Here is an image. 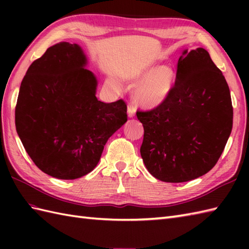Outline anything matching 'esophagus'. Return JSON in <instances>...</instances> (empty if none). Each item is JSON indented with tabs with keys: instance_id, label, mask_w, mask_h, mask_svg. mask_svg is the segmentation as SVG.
Masks as SVG:
<instances>
[{
	"instance_id": "esophagus-1",
	"label": "esophagus",
	"mask_w": 249,
	"mask_h": 249,
	"mask_svg": "<svg viewBox=\"0 0 249 249\" xmlns=\"http://www.w3.org/2000/svg\"><path fill=\"white\" fill-rule=\"evenodd\" d=\"M127 113H128V116L129 118H134L135 116V113H136V108L134 105H129L127 107Z\"/></svg>"
}]
</instances>
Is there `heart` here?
Masks as SVG:
<instances>
[{
  "label": "heart",
  "instance_id": "obj_1",
  "mask_svg": "<svg viewBox=\"0 0 249 249\" xmlns=\"http://www.w3.org/2000/svg\"><path fill=\"white\" fill-rule=\"evenodd\" d=\"M131 83L138 87L136 100L142 107L156 108L166 102L176 82V71L171 66H145L131 75Z\"/></svg>",
  "mask_w": 249,
  "mask_h": 249
}]
</instances>
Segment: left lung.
<instances>
[{"instance_id": "obj_1", "label": "left lung", "mask_w": 249, "mask_h": 249, "mask_svg": "<svg viewBox=\"0 0 249 249\" xmlns=\"http://www.w3.org/2000/svg\"><path fill=\"white\" fill-rule=\"evenodd\" d=\"M137 118L144 128L141 157L153 177L168 183L202 177L216 165L232 130L228 83L205 49H185L166 102L137 111Z\"/></svg>"}]
</instances>
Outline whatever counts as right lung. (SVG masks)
<instances>
[{
    "mask_svg": "<svg viewBox=\"0 0 249 249\" xmlns=\"http://www.w3.org/2000/svg\"><path fill=\"white\" fill-rule=\"evenodd\" d=\"M87 65L80 46L62 41L32 63L20 86L18 136L35 165L56 178L91 172L108 139L127 121L124 100L97 99V79Z\"/></svg>",
    "mask_w": 249,
    "mask_h": 249,
    "instance_id": "add662e5",
    "label": "right lung"
}]
</instances>
